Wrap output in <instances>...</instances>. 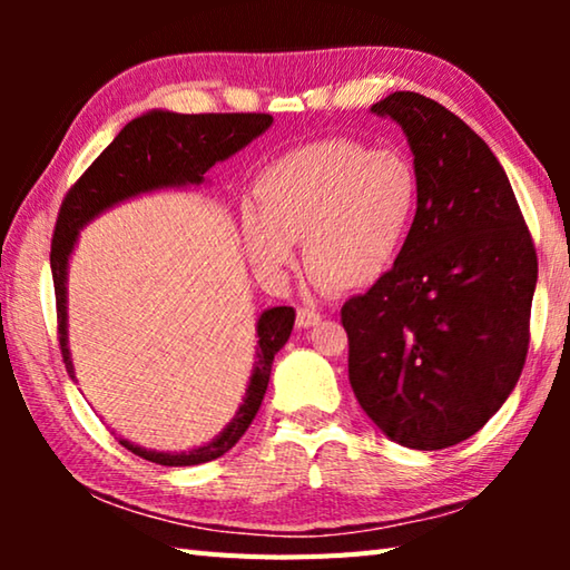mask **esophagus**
<instances>
[{"label": "esophagus", "instance_id": "34e87169", "mask_svg": "<svg viewBox=\"0 0 570 570\" xmlns=\"http://www.w3.org/2000/svg\"><path fill=\"white\" fill-rule=\"evenodd\" d=\"M320 322H322V314L312 312V308H298V312H296V326H302V330L316 326Z\"/></svg>", "mask_w": 570, "mask_h": 570}]
</instances>
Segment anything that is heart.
<instances>
[{"label":"heart","mask_w":570,"mask_h":570,"mask_svg":"<svg viewBox=\"0 0 570 570\" xmlns=\"http://www.w3.org/2000/svg\"><path fill=\"white\" fill-rule=\"evenodd\" d=\"M256 210L240 216L246 254L278 276L306 240V272L326 292H364L404 254L420 210V176L400 150L326 138L274 158L258 173Z\"/></svg>","instance_id":"obj_1"}]
</instances>
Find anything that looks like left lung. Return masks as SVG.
Returning <instances> with one entry per match:
<instances>
[{
    "instance_id": "8db88e82",
    "label": "left lung",
    "mask_w": 570,
    "mask_h": 570,
    "mask_svg": "<svg viewBox=\"0 0 570 570\" xmlns=\"http://www.w3.org/2000/svg\"><path fill=\"white\" fill-rule=\"evenodd\" d=\"M407 135L420 210L397 266L342 306L350 384L370 420L442 450L503 407L528 354L533 238L493 150L420 92L372 105Z\"/></svg>"
}]
</instances>
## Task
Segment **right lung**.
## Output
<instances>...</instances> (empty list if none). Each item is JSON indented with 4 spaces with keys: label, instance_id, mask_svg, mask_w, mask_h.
<instances>
[{
    "label": "right lung",
    "instance_id": "obj_1",
    "mask_svg": "<svg viewBox=\"0 0 570 570\" xmlns=\"http://www.w3.org/2000/svg\"><path fill=\"white\" fill-rule=\"evenodd\" d=\"M272 122L274 118L266 112L180 115L170 110H150L125 125L118 138L82 173V178L75 183L62 200L50 254L57 298V332H60V346L70 377H75V366L70 346H67V268H70V256L82 226H88L92 218H98L112 206L142 196V193L200 186L206 180V170L236 156L240 148H246L250 140L272 128ZM294 320L296 312L292 306L266 308L258 316L256 362L248 377V390L234 420L214 440L183 452L146 450L132 445L130 440L118 438L120 445L142 460L168 468L200 465V462L226 455L244 438L248 424L254 422L258 407H262L274 356L292 336Z\"/></svg>",
    "mask_w": 570,
    "mask_h": 570
}]
</instances>
